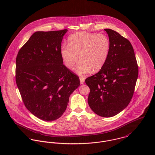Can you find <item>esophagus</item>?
Wrapping results in <instances>:
<instances>
[{
  "instance_id": "34e87169",
  "label": "esophagus",
  "mask_w": 155,
  "mask_h": 155,
  "mask_svg": "<svg viewBox=\"0 0 155 155\" xmlns=\"http://www.w3.org/2000/svg\"><path fill=\"white\" fill-rule=\"evenodd\" d=\"M79 79H80V82H81V84H83L84 83V82H85V78H83V77H80Z\"/></svg>"
}]
</instances>
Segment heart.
Here are the masks:
<instances>
[{"instance_id": "b5f03b06", "label": "heart", "mask_w": 155, "mask_h": 155, "mask_svg": "<svg viewBox=\"0 0 155 155\" xmlns=\"http://www.w3.org/2000/svg\"><path fill=\"white\" fill-rule=\"evenodd\" d=\"M110 50V42L106 35L81 32L68 37V46H62L60 54L64 66L68 69L73 68L79 59L75 71L84 75L91 70H101L107 60Z\"/></svg>"}]
</instances>
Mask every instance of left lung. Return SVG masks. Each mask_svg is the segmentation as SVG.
Segmentation results:
<instances>
[{
    "label": "left lung",
    "mask_w": 155,
    "mask_h": 155,
    "mask_svg": "<svg viewBox=\"0 0 155 155\" xmlns=\"http://www.w3.org/2000/svg\"><path fill=\"white\" fill-rule=\"evenodd\" d=\"M107 33L110 50L107 60L96 74L85 79L90 89L88 102L95 114L112 117L130 103L138 75V67L133 46L119 33Z\"/></svg>",
    "instance_id": "8db88e82"
}]
</instances>
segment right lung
<instances>
[{"label": "right lung", "mask_w": 155, "mask_h": 155, "mask_svg": "<svg viewBox=\"0 0 155 155\" xmlns=\"http://www.w3.org/2000/svg\"><path fill=\"white\" fill-rule=\"evenodd\" d=\"M67 29L36 31L19 50L15 79L22 101L33 115L52 121L66 109L79 77L63 63L60 50Z\"/></svg>", "instance_id": "obj_1"}]
</instances>
